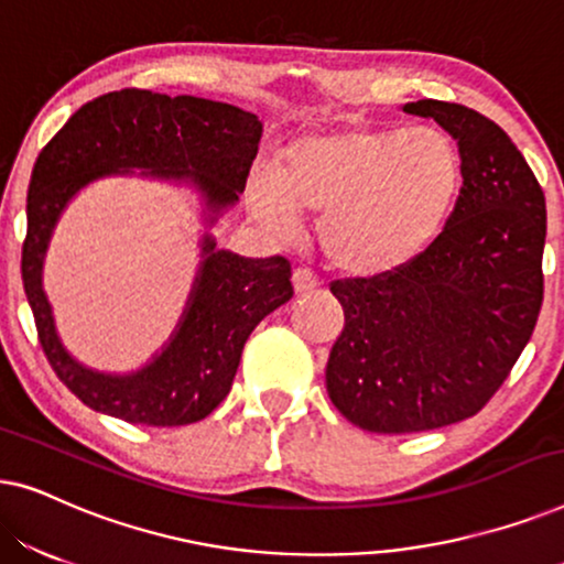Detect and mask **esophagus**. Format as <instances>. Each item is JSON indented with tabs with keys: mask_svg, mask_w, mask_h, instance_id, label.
<instances>
[{
	"mask_svg": "<svg viewBox=\"0 0 564 564\" xmlns=\"http://www.w3.org/2000/svg\"><path fill=\"white\" fill-rule=\"evenodd\" d=\"M292 288H295L297 295H305V292L318 288V282H315V276L307 272V269H295V272H292Z\"/></svg>",
	"mask_w": 564,
	"mask_h": 564,
	"instance_id": "obj_1",
	"label": "esophagus"
}]
</instances>
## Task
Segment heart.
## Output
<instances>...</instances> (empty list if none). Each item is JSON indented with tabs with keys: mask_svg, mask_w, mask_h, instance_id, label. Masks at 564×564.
I'll return each instance as SVG.
<instances>
[{
	"mask_svg": "<svg viewBox=\"0 0 564 564\" xmlns=\"http://www.w3.org/2000/svg\"><path fill=\"white\" fill-rule=\"evenodd\" d=\"M465 182V159L444 130L341 126L284 145L251 176L249 207L274 234L300 213L321 215V251L349 274H382L438 236Z\"/></svg>",
	"mask_w": 564,
	"mask_h": 564,
	"instance_id": "b5f03b06",
	"label": "heart"
}]
</instances>
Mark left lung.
<instances>
[{
    "mask_svg": "<svg viewBox=\"0 0 564 564\" xmlns=\"http://www.w3.org/2000/svg\"><path fill=\"white\" fill-rule=\"evenodd\" d=\"M465 159L442 234L408 264L330 282L344 330L326 365L330 403L372 434L465 421L496 395L544 300L546 203L506 130L465 105L419 99Z\"/></svg>",
    "mask_w": 564,
    "mask_h": 564,
    "instance_id": "1",
    "label": "left lung"
}]
</instances>
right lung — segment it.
I'll return each instance as SVG.
<instances>
[{
    "instance_id": "add662e5",
    "label": "right lung",
    "mask_w": 564,
    "mask_h": 564,
    "mask_svg": "<svg viewBox=\"0 0 564 564\" xmlns=\"http://www.w3.org/2000/svg\"><path fill=\"white\" fill-rule=\"evenodd\" d=\"M261 122L241 107L203 97L120 89L79 107L35 161L28 187L22 284L37 341L53 372L91 411L143 426L203 421L234 384L246 338L292 297L284 257L246 259L203 238V264L187 311L164 351L133 375H105L68 357L41 288L53 226L84 184L105 174L149 169V176L187 180L203 192L207 223L246 189Z\"/></svg>"
}]
</instances>
